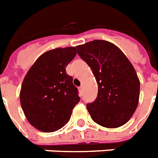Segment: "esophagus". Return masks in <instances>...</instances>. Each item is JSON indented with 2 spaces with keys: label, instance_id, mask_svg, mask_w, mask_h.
Returning a JSON list of instances; mask_svg holds the SVG:
<instances>
[{
  "label": "esophagus",
  "instance_id": "obj_1",
  "mask_svg": "<svg viewBox=\"0 0 158 158\" xmlns=\"http://www.w3.org/2000/svg\"><path fill=\"white\" fill-rule=\"evenodd\" d=\"M79 92H80V94H82V92H83V86H80V87L79 88Z\"/></svg>",
  "mask_w": 158,
  "mask_h": 158
}]
</instances>
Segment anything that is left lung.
<instances>
[{
	"instance_id": "1",
	"label": "left lung",
	"mask_w": 158,
	"mask_h": 158,
	"mask_svg": "<svg viewBox=\"0 0 158 158\" xmlns=\"http://www.w3.org/2000/svg\"><path fill=\"white\" fill-rule=\"evenodd\" d=\"M76 49L98 84L97 98L87 104L92 119L108 128L124 125L135 113L140 94V81L131 62L107 40H95Z\"/></svg>"
}]
</instances>
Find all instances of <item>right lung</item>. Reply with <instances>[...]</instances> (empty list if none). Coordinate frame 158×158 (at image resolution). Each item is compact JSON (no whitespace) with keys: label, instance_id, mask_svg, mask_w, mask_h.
I'll return each mask as SVG.
<instances>
[{"label":"right lung","instance_id":"add662e5","mask_svg":"<svg viewBox=\"0 0 158 158\" xmlns=\"http://www.w3.org/2000/svg\"><path fill=\"white\" fill-rule=\"evenodd\" d=\"M76 47L56 48L42 54L24 78L20 100L25 116L44 132L57 131L69 122L80 98L65 68Z\"/></svg>","mask_w":158,"mask_h":158}]
</instances>
